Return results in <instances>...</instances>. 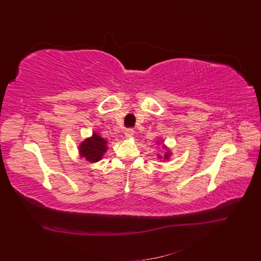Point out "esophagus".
<instances>
[{
	"label": "esophagus",
	"instance_id": "1",
	"mask_svg": "<svg viewBox=\"0 0 261 261\" xmlns=\"http://www.w3.org/2000/svg\"><path fill=\"white\" fill-rule=\"evenodd\" d=\"M134 129H132V128H128V129H126L125 130V136L126 137H133V135H134Z\"/></svg>",
	"mask_w": 261,
	"mask_h": 261
}]
</instances>
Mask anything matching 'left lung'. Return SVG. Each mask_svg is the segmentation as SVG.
Instances as JSON below:
<instances>
[{
    "instance_id": "1",
    "label": "left lung",
    "mask_w": 261,
    "mask_h": 261,
    "mask_svg": "<svg viewBox=\"0 0 261 261\" xmlns=\"http://www.w3.org/2000/svg\"><path fill=\"white\" fill-rule=\"evenodd\" d=\"M168 155H169V153H167V155H165V158H167V156H168Z\"/></svg>"
}]
</instances>
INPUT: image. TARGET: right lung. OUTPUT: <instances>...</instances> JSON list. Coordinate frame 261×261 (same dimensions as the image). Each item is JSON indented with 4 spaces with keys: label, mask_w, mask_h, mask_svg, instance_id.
<instances>
[{
    "label": "right lung",
    "mask_w": 261,
    "mask_h": 261,
    "mask_svg": "<svg viewBox=\"0 0 261 261\" xmlns=\"http://www.w3.org/2000/svg\"><path fill=\"white\" fill-rule=\"evenodd\" d=\"M107 150V141L93 134L91 138L86 139L80 147V151L82 156L86 158V160L90 162H97L101 160L102 155Z\"/></svg>",
    "instance_id": "obj_1"
}]
</instances>
